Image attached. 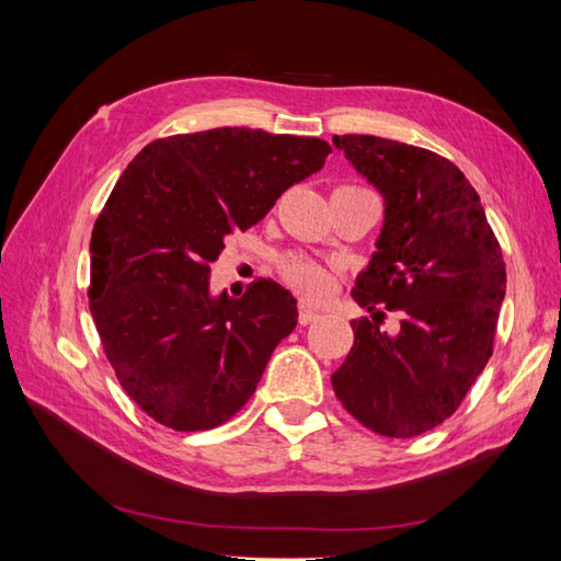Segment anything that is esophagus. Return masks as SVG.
Wrapping results in <instances>:
<instances>
[{
  "label": "esophagus",
  "mask_w": 561,
  "mask_h": 561,
  "mask_svg": "<svg viewBox=\"0 0 561 561\" xmlns=\"http://www.w3.org/2000/svg\"><path fill=\"white\" fill-rule=\"evenodd\" d=\"M320 313L316 311V308H311V306H306V304H301L299 306V323L301 325H308V323H313V320L318 318Z\"/></svg>",
  "instance_id": "obj_1"
}]
</instances>
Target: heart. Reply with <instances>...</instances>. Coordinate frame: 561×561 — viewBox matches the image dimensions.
Instances as JSON below:
<instances>
[{
	"label": "heart",
	"mask_w": 561,
	"mask_h": 561,
	"mask_svg": "<svg viewBox=\"0 0 561 561\" xmlns=\"http://www.w3.org/2000/svg\"><path fill=\"white\" fill-rule=\"evenodd\" d=\"M282 279L308 301H320L330 296L337 284V267L306 257H287L282 262Z\"/></svg>",
	"instance_id": "b5f03b06"
}]
</instances>
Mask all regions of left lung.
Here are the masks:
<instances>
[{"mask_svg": "<svg viewBox=\"0 0 561 561\" xmlns=\"http://www.w3.org/2000/svg\"><path fill=\"white\" fill-rule=\"evenodd\" d=\"M332 145L386 199L383 229L354 301V344L332 388L354 420L390 438L420 436L460 408L492 356L506 294L502 248L456 163L374 135ZM386 312L399 325L380 331Z\"/></svg>", "mask_w": 561, "mask_h": 561, "instance_id": "left-lung-1", "label": "left lung"}]
</instances>
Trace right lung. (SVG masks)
Segmentation results:
<instances>
[{
    "mask_svg": "<svg viewBox=\"0 0 561 561\" xmlns=\"http://www.w3.org/2000/svg\"><path fill=\"white\" fill-rule=\"evenodd\" d=\"M318 137L217 127L141 149L91 233L89 308L125 392L175 432L224 424L253 396L296 299L257 279L209 294L224 238L255 226L284 190L323 169Z\"/></svg>",
    "mask_w": 561,
    "mask_h": 561,
    "instance_id": "1",
    "label": "right lung"
}]
</instances>
